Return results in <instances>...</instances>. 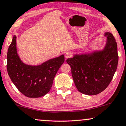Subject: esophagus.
Here are the masks:
<instances>
[{"mask_svg":"<svg viewBox=\"0 0 126 126\" xmlns=\"http://www.w3.org/2000/svg\"><path fill=\"white\" fill-rule=\"evenodd\" d=\"M71 56H72V53L70 52H66V54H65V58L66 59L71 58Z\"/></svg>","mask_w":126,"mask_h":126,"instance_id":"esophagus-1","label":"esophagus"}]
</instances>
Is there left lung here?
Returning <instances> with one entry per match:
<instances>
[{
  "mask_svg": "<svg viewBox=\"0 0 126 126\" xmlns=\"http://www.w3.org/2000/svg\"><path fill=\"white\" fill-rule=\"evenodd\" d=\"M106 46L103 51L90 54L75 55L66 62L77 89L87 95H95L106 89L118 67L117 43L112 34L105 33Z\"/></svg>",
  "mask_w": 126,
  "mask_h": 126,
  "instance_id": "left-lung-1",
  "label": "left lung"
}]
</instances>
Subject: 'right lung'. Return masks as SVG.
Wrapping results in <instances>:
<instances>
[{"instance_id": "obj_1", "label": "right lung", "mask_w": 126, "mask_h": 126, "mask_svg": "<svg viewBox=\"0 0 126 126\" xmlns=\"http://www.w3.org/2000/svg\"><path fill=\"white\" fill-rule=\"evenodd\" d=\"M16 36H14L7 52V69L11 80L25 96L37 98L48 93L55 75L64 62L63 55L39 66H30L21 61L16 51Z\"/></svg>"}]
</instances>
